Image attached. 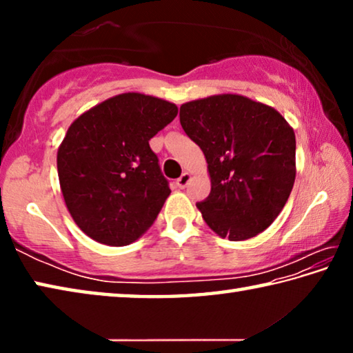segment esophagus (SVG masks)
Masks as SVG:
<instances>
[{"label":"esophagus","mask_w":353,"mask_h":353,"mask_svg":"<svg viewBox=\"0 0 353 353\" xmlns=\"http://www.w3.org/2000/svg\"><path fill=\"white\" fill-rule=\"evenodd\" d=\"M190 179H191V174H190V172H183V174L177 179L176 185H177L179 188H185V187H187V185H188Z\"/></svg>","instance_id":"obj_1"}]
</instances>
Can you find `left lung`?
I'll return each mask as SVG.
<instances>
[{
    "mask_svg": "<svg viewBox=\"0 0 353 353\" xmlns=\"http://www.w3.org/2000/svg\"><path fill=\"white\" fill-rule=\"evenodd\" d=\"M179 118L207 160L212 191L198 204L207 225L230 241L266 230L296 179V135L282 113L221 93L182 104Z\"/></svg>",
    "mask_w": 353,
    "mask_h": 353,
    "instance_id": "obj_1",
    "label": "left lung"
}]
</instances>
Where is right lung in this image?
<instances>
[{
    "label": "right lung",
    "mask_w": 353,
    "mask_h": 353,
    "mask_svg": "<svg viewBox=\"0 0 353 353\" xmlns=\"http://www.w3.org/2000/svg\"><path fill=\"white\" fill-rule=\"evenodd\" d=\"M177 105L145 93H121L77 117L57 149L59 183L77 227L107 246L145 234L171 190L149 140Z\"/></svg>",
    "instance_id": "1"
}]
</instances>
